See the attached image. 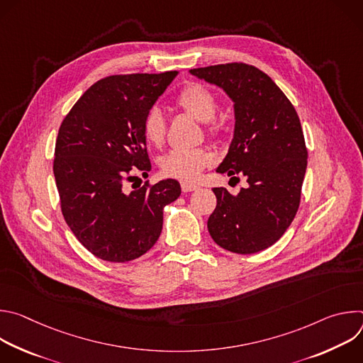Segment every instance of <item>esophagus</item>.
I'll return each instance as SVG.
<instances>
[{
  "label": "esophagus",
  "mask_w": 363,
  "mask_h": 363,
  "mask_svg": "<svg viewBox=\"0 0 363 363\" xmlns=\"http://www.w3.org/2000/svg\"><path fill=\"white\" fill-rule=\"evenodd\" d=\"M181 188H182V191L184 192H191V191H196V189H199V186L198 185H195V184H189V182H181Z\"/></svg>",
  "instance_id": "obj_1"
}]
</instances>
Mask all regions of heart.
Here are the masks:
<instances>
[{
	"instance_id": "b5f03b06",
	"label": "heart",
	"mask_w": 363,
	"mask_h": 363,
	"mask_svg": "<svg viewBox=\"0 0 363 363\" xmlns=\"http://www.w3.org/2000/svg\"><path fill=\"white\" fill-rule=\"evenodd\" d=\"M175 105L195 119L205 123V132L211 138H221L225 126L216 118L218 99L216 93L201 83L185 84L174 99ZM142 132L147 143L161 146L167 136V121L161 109L150 108L142 121ZM214 155L206 147H178L161 158L160 167L164 175L181 181L195 179L203 168L211 165Z\"/></svg>"
}]
</instances>
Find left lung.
I'll use <instances>...</instances> for the list:
<instances>
[{
  "label": "left lung",
  "instance_id": "1",
  "mask_svg": "<svg viewBox=\"0 0 363 363\" xmlns=\"http://www.w3.org/2000/svg\"><path fill=\"white\" fill-rule=\"evenodd\" d=\"M189 72L223 87L233 99L234 138L217 172L244 175L248 182L237 195L213 189L217 206L206 223L208 231L231 252L263 251L280 240L300 205L307 147L297 112L272 77L251 65Z\"/></svg>",
  "mask_w": 363,
  "mask_h": 363
}]
</instances>
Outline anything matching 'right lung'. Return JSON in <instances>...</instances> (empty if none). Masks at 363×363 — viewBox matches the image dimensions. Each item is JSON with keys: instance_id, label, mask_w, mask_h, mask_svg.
Returning <instances> with one entry per match:
<instances>
[{"instance_id": "add662e5", "label": "right lung", "mask_w": 363, "mask_h": 363, "mask_svg": "<svg viewBox=\"0 0 363 363\" xmlns=\"http://www.w3.org/2000/svg\"><path fill=\"white\" fill-rule=\"evenodd\" d=\"M177 74L100 79L60 125L53 171L62 214L76 238L105 262L126 263L149 251L161 235L164 206L181 195L175 179L126 189L135 174L150 171L142 121Z\"/></svg>"}]
</instances>
